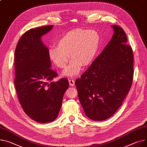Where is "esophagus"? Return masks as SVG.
<instances>
[{
    "label": "esophagus",
    "instance_id": "34e87169",
    "mask_svg": "<svg viewBox=\"0 0 147 147\" xmlns=\"http://www.w3.org/2000/svg\"><path fill=\"white\" fill-rule=\"evenodd\" d=\"M69 85H71V86H74V85H75V81H74V80H69Z\"/></svg>",
    "mask_w": 147,
    "mask_h": 147
}]
</instances>
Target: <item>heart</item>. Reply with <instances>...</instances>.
I'll return each mask as SVG.
<instances>
[{
    "label": "heart",
    "mask_w": 147,
    "mask_h": 147,
    "mask_svg": "<svg viewBox=\"0 0 147 147\" xmlns=\"http://www.w3.org/2000/svg\"><path fill=\"white\" fill-rule=\"evenodd\" d=\"M99 35L94 30L77 29L71 30L58 40V46H52L48 50L51 61L59 68H64L69 60L73 59L62 72L66 76L77 75L82 66H86L94 61L98 51Z\"/></svg>",
    "instance_id": "1"
}]
</instances>
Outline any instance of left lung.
I'll list each match as a JSON object with an SVG mask.
<instances>
[{
  "mask_svg": "<svg viewBox=\"0 0 147 147\" xmlns=\"http://www.w3.org/2000/svg\"><path fill=\"white\" fill-rule=\"evenodd\" d=\"M111 40L89 68L75 81L85 115L104 121L121 106L132 85L134 56L122 28L112 26Z\"/></svg>",
  "mask_w": 147,
  "mask_h": 147,
  "instance_id": "left-lung-1",
  "label": "left lung"
}]
</instances>
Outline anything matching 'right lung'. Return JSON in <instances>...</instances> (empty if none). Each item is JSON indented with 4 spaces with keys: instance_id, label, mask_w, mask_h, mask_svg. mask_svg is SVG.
Wrapping results in <instances>:
<instances>
[{
    "instance_id": "right-lung-1",
    "label": "right lung",
    "mask_w": 147,
    "mask_h": 147,
    "mask_svg": "<svg viewBox=\"0 0 147 147\" xmlns=\"http://www.w3.org/2000/svg\"><path fill=\"white\" fill-rule=\"evenodd\" d=\"M53 26L32 29L20 38L15 52V85L19 102L30 118L48 123L57 118L63 95L69 87L66 78L52 70L48 48L42 40Z\"/></svg>"
}]
</instances>
